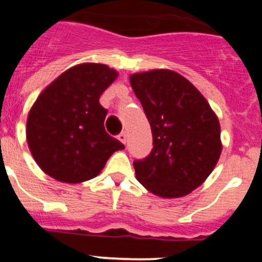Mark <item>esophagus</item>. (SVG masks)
I'll use <instances>...</instances> for the list:
<instances>
[{
	"label": "esophagus",
	"mask_w": 262,
	"mask_h": 262,
	"mask_svg": "<svg viewBox=\"0 0 262 262\" xmlns=\"http://www.w3.org/2000/svg\"><path fill=\"white\" fill-rule=\"evenodd\" d=\"M118 139H119L120 142L123 143V144H126V140H127V135H126V133H120L119 135H118Z\"/></svg>",
	"instance_id": "obj_1"
}]
</instances>
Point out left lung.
Wrapping results in <instances>:
<instances>
[{"label": "left lung", "instance_id": "8db88e82", "mask_svg": "<svg viewBox=\"0 0 262 262\" xmlns=\"http://www.w3.org/2000/svg\"><path fill=\"white\" fill-rule=\"evenodd\" d=\"M151 124L154 148L135 160L138 181L161 198H178L202 185L222 152L221 124L190 81L169 69L129 76Z\"/></svg>", "mask_w": 262, "mask_h": 262}]
</instances>
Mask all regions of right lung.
Returning <instances> with one entry per match:
<instances>
[{
    "label": "right lung",
    "instance_id": "right-lung-1",
    "mask_svg": "<svg viewBox=\"0 0 262 262\" xmlns=\"http://www.w3.org/2000/svg\"><path fill=\"white\" fill-rule=\"evenodd\" d=\"M118 72L85 62L51 82L32 105L26 138L39 168L60 182L78 184L96 177L108 157L124 145L106 133L107 110L101 94Z\"/></svg>",
    "mask_w": 262,
    "mask_h": 262
}]
</instances>
